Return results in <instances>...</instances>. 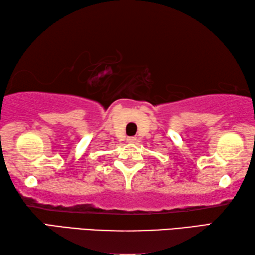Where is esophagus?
Wrapping results in <instances>:
<instances>
[{"label":"esophagus","instance_id":"esophagus-1","mask_svg":"<svg viewBox=\"0 0 255 255\" xmlns=\"http://www.w3.org/2000/svg\"><path fill=\"white\" fill-rule=\"evenodd\" d=\"M127 141L128 142H136L137 141V138L136 137H128L127 138Z\"/></svg>","mask_w":255,"mask_h":255}]
</instances>
